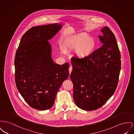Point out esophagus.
<instances>
[{
    "label": "esophagus",
    "instance_id": "1",
    "mask_svg": "<svg viewBox=\"0 0 134 134\" xmlns=\"http://www.w3.org/2000/svg\"><path fill=\"white\" fill-rule=\"evenodd\" d=\"M72 70V66L70 65V67H69V73H70V74H71V71Z\"/></svg>",
    "mask_w": 134,
    "mask_h": 134
}]
</instances>
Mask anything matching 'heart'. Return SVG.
Here are the masks:
<instances>
[{"mask_svg":"<svg viewBox=\"0 0 134 134\" xmlns=\"http://www.w3.org/2000/svg\"><path fill=\"white\" fill-rule=\"evenodd\" d=\"M96 46L94 40L90 38L85 35L76 36L67 43V47L71 49L79 48L77 53L79 55H85L91 52Z\"/></svg>","mask_w":134,"mask_h":134,"instance_id":"1","label":"heart"}]
</instances>
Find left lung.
Masks as SVG:
<instances>
[{
	"mask_svg": "<svg viewBox=\"0 0 134 134\" xmlns=\"http://www.w3.org/2000/svg\"><path fill=\"white\" fill-rule=\"evenodd\" d=\"M99 35L102 47L83 58L72 57L70 79L73 99L82 110L101 107L115 92L121 69V56L115 35L107 27Z\"/></svg>",
	"mask_w": 134,
	"mask_h": 134,
	"instance_id": "1",
	"label": "left lung"
}]
</instances>
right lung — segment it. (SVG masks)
Masks as SVG:
<instances>
[{
	"label": "right lung",
	"mask_w": 134,
	"mask_h": 134,
	"mask_svg": "<svg viewBox=\"0 0 134 134\" xmlns=\"http://www.w3.org/2000/svg\"><path fill=\"white\" fill-rule=\"evenodd\" d=\"M59 23L33 27L21 38L15 59L18 90L32 108L50 109L63 81L69 75V63H54L52 39L62 28Z\"/></svg>",
	"instance_id": "1"
}]
</instances>
